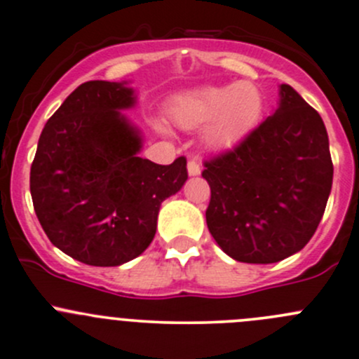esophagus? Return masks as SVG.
I'll return each instance as SVG.
<instances>
[{"label":"esophagus","instance_id":"esophagus-1","mask_svg":"<svg viewBox=\"0 0 359 359\" xmlns=\"http://www.w3.org/2000/svg\"><path fill=\"white\" fill-rule=\"evenodd\" d=\"M200 172H202V168H200L198 161H195V159L188 161V175H190V176H198Z\"/></svg>","mask_w":359,"mask_h":359}]
</instances>
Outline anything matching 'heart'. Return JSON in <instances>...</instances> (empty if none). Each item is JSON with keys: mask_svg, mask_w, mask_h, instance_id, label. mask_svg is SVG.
<instances>
[{"mask_svg": "<svg viewBox=\"0 0 359 359\" xmlns=\"http://www.w3.org/2000/svg\"><path fill=\"white\" fill-rule=\"evenodd\" d=\"M262 113L264 94L253 82L196 88L178 95L169 106L172 121L181 128L191 130L209 123L203 138L217 150L241 142L258 125Z\"/></svg>", "mask_w": 359, "mask_h": 359, "instance_id": "obj_1", "label": "heart"}]
</instances>
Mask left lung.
<instances>
[{
    "label": "left lung",
    "mask_w": 359,
    "mask_h": 359,
    "mask_svg": "<svg viewBox=\"0 0 359 359\" xmlns=\"http://www.w3.org/2000/svg\"><path fill=\"white\" fill-rule=\"evenodd\" d=\"M279 107L233 150L205 161L207 227L231 258L273 264L294 255L320 224L334 165L325 125L291 86Z\"/></svg>",
    "instance_id": "1"
}]
</instances>
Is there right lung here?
<instances>
[{"label": "right lung", "mask_w": 359, "mask_h": 359, "mask_svg": "<svg viewBox=\"0 0 359 359\" xmlns=\"http://www.w3.org/2000/svg\"><path fill=\"white\" fill-rule=\"evenodd\" d=\"M137 102L126 82L90 80L42 130L30 168L34 210L49 241L94 267H116L147 250L161 203L188 180L187 159L138 157L142 135L121 109Z\"/></svg>", "instance_id": "1"}]
</instances>
